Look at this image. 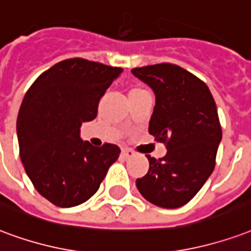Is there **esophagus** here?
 <instances>
[{
    "label": "esophagus",
    "mask_w": 251,
    "mask_h": 251,
    "mask_svg": "<svg viewBox=\"0 0 251 251\" xmlns=\"http://www.w3.org/2000/svg\"><path fill=\"white\" fill-rule=\"evenodd\" d=\"M122 155H124L125 158H131V157L134 155V151L130 149H124L122 150Z\"/></svg>",
    "instance_id": "esophagus-1"
}]
</instances>
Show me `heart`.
<instances>
[{
  "label": "heart",
  "mask_w": 251,
  "mask_h": 251,
  "mask_svg": "<svg viewBox=\"0 0 251 251\" xmlns=\"http://www.w3.org/2000/svg\"><path fill=\"white\" fill-rule=\"evenodd\" d=\"M146 90H144V89H140V88H137V89H131L130 93H129V96H134V94H141V93H145Z\"/></svg>",
  "instance_id": "b5f03b06"
}]
</instances>
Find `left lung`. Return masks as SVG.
Segmentation results:
<instances>
[{"mask_svg": "<svg viewBox=\"0 0 251 251\" xmlns=\"http://www.w3.org/2000/svg\"><path fill=\"white\" fill-rule=\"evenodd\" d=\"M131 73L154 92L149 133L168 149L161 159L146 155L149 172L135 185L150 203L177 209L200 192L214 170L222 140L214 98L206 83L177 65H150Z\"/></svg>", "mask_w": 251, "mask_h": 251, "instance_id": "1", "label": "left lung"}]
</instances>
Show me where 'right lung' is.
Returning a JSON list of instances; mask_svg holds the SVG:
<instances>
[{
	"instance_id": "obj_1",
	"label": "right lung",
	"mask_w": 251,
	"mask_h": 251,
	"mask_svg": "<svg viewBox=\"0 0 251 251\" xmlns=\"http://www.w3.org/2000/svg\"><path fill=\"white\" fill-rule=\"evenodd\" d=\"M121 73L88 59H65L25 94L17 117L20 155L37 192L53 205L88 201L118 158V146L94 148L82 141L79 127L96 118L98 102Z\"/></svg>"
}]
</instances>
